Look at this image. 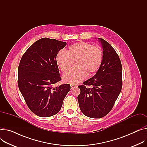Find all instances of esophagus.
<instances>
[{
	"label": "esophagus",
	"mask_w": 147,
	"mask_h": 147,
	"mask_svg": "<svg viewBox=\"0 0 147 147\" xmlns=\"http://www.w3.org/2000/svg\"><path fill=\"white\" fill-rule=\"evenodd\" d=\"M76 85H74V84L71 85V89H72V88H74V87H76Z\"/></svg>",
	"instance_id": "34e87169"
}]
</instances>
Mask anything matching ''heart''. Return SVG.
<instances>
[{"instance_id":"heart-1","label":"heart","mask_w":147,"mask_h":147,"mask_svg":"<svg viewBox=\"0 0 147 147\" xmlns=\"http://www.w3.org/2000/svg\"><path fill=\"white\" fill-rule=\"evenodd\" d=\"M103 59L102 50L84 42L74 43L65 53L59 52L55 58L56 65L62 72H66L71 66L72 61L75 68L67 71L63 75L65 82L76 84L82 82L87 75L92 76L99 69Z\"/></svg>"}]
</instances>
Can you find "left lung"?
Segmentation results:
<instances>
[{
  "label": "left lung",
  "mask_w": 147,
  "mask_h": 147,
  "mask_svg": "<svg viewBox=\"0 0 147 147\" xmlns=\"http://www.w3.org/2000/svg\"><path fill=\"white\" fill-rule=\"evenodd\" d=\"M98 39L103 49L102 63L93 77L78 86L81 90L78 96L80 109L85 116L92 118H102L108 114L122 86V68L117 53L106 40Z\"/></svg>",
  "instance_id": "1"
}]
</instances>
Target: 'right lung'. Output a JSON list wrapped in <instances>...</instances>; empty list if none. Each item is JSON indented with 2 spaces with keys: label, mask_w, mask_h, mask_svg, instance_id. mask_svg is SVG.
Listing matches in <instances>:
<instances>
[{
  "label": "right lung",
  "mask_w": 147,
  "mask_h": 147,
  "mask_svg": "<svg viewBox=\"0 0 147 147\" xmlns=\"http://www.w3.org/2000/svg\"><path fill=\"white\" fill-rule=\"evenodd\" d=\"M66 44V42L42 38L32 45L20 59L19 91L30 111L39 117H49L59 112L71 89L69 84L52 87L61 80L56 56Z\"/></svg>",
  "instance_id": "right-lung-1"
}]
</instances>
